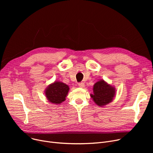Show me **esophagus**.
<instances>
[{"mask_svg": "<svg viewBox=\"0 0 153 153\" xmlns=\"http://www.w3.org/2000/svg\"><path fill=\"white\" fill-rule=\"evenodd\" d=\"M79 87H85V84L83 82H81V83L79 84Z\"/></svg>", "mask_w": 153, "mask_h": 153, "instance_id": "1", "label": "esophagus"}]
</instances>
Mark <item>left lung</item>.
<instances>
[{
  "instance_id": "left-lung-1",
  "label": "left lung",
  "mask_w": 153,
  "mask_h": 153,
  "mask_svg": "<svg viewBox=\"0 0 153 153\" xmlns=\"http://www.w3.org/2000/svg\"><path fill=\"white\" fill-rule=\"evenodd\" d=\"M93 94L91 97L94 102L99 107H103L113 100L115 96V88L101 79L93 87Z\"/></svg>"
}]
</instances>
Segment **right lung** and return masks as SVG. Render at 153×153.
<instances>
[{
	"mask_svg": "<svg viewBox=\"0 0 153 153\" xmlns=\"http://www.w3.org/2000/svg\"><path fill=\"white\" fill-rule=\"evenodd\" d=\"M69 91V86L60 81H54L45 89L46 99L51 103L58 105L66 100Z\"/></svg>",
	"mask_w": 153,
	"mask_h": 153,
	"instance_id": "add662e5",
	"label": "right lung"
}]
</instances>
